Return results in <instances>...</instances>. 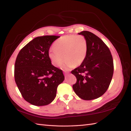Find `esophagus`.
Instances as JSON below:
<instances>
[{
  "label": "esophagus",
  "instance_id": "1",
  "mask_svg": "<svg viewBox=\"0 0 131 131\" xmlns=\"http://www.w3.org/2000/svg\"><path fill=\"white\" fill-rule=\"evenodd\" d=\"M68 74H69L68 73H67V72H65V73H64V74H65V76L68 75Z\"/></svg>",
  "mask_w": 131,
  "mask_h": 131
}]
</instances>
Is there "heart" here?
Masks as SVG:
<instances>
[{
    "label": "heart",
    "instance_id": "b5f03b06",
    "mask_svg": "<svg viewBox=\"0 0 131 131\" xmlns=\"http://www.w3.org/2000/svg\"><path fill=\"white\" fill-rule=\"evenodd\" d=\"M53 49L49 50L48 57L53 65L60 67L63 65L65 70L78 66L84 62L87 54L88 44L82 35H65L53 44Z\"/></svg>",
    "mask_w": 131,
    "mask_h": 131
}]
</instances>
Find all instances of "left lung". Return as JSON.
<instances>
[{"label":"left lung","mask_w":131,"mask_h":131,"mask_svg":"<svg viewBox=\"0 0 131 131\" xmlns=\"http://www.w3.org/2000/svg\"><path fill=\"white\" fill-rule=\"evenodd\" d=\"M78 34L85 38L88 51L84 62L71 71L77 80L73 88L80 99H96L105 93L112 81L113 57L107 46L97 36L88 31Z\"/></svg>","instance_id":"8db88e82"}]
</instances>
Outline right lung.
Instances as JSON below:
<instances>
[{"mask_svg":"<svg viewBox=\"0 0 131 131\" xmlns=\"http://www.w3.org/2000/svg\"><path fill=\"white\" fill-rule=\"evenodd\" d=\"M59 36L38 37L19 51L15 65V79L26 101L35 106L51 103L58 85L65 77L62 71L52 65L48 57L50 47Z\"/></svg>","mask_w":131,"mask_h":131,"instance_id":"1","label":"right lung"}]
</instances>
